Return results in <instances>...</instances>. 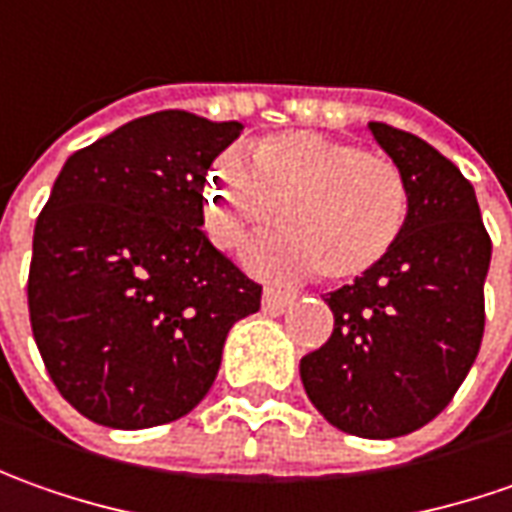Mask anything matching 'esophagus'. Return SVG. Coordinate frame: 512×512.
Instances as JSON below:
<instances>
[{
  "label": "esophagus",
  "instance_id": "esophagus-1",
  "mask_svg": "<svg viewBox=\"0 0 512 512\" xmlns=\"http://www.w3.org/2000/svg\"><path fill=\"white\" fill-rule=\"evenodd\" d=\"M291 303H294L291 294H283V291L277 289L263 291V314H269V317H280L283 311L289 309Z\"/></svg>",
  "mask_w": 512,
  "mask_h": 512
}]
</instances>
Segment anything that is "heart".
<instances>
[{
  "label": "heart",
  "instance_id": "heart-1",
  "mask_svg": "<svg viewBox=\"0 0 512 512\" xmlns=\"http://www.w3.org/2000/svg\"><path fill=\"white\" fill-rule=\"evenodd\" d=\"M408 209V181L394 161L314 130L229 150L206 186V221L223 246L279 229L290 215L289 230L246 249L249 266L274 277L368 274L394 252Z\"/></svg>",
  "mask_w": 512,
  "mask_h": 512
}]
</instances>
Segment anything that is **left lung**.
Segmentation results:
<instances>
[{
    "mask_svg": "<svg viewBox=\"0 0 512 512\" xmlns=\"http://www.w3.org/2000/svg\"><path fill=\"white\" fill-rule=\"evenodd\" d=\"M368 133L408 181V223L377 269L328 294L334 331L300 360V379L334 428L394 439L442 414L476 362L490 235L453 161L382 121Z\"/></svg>",
    "mask_w": 512,
    "mask_h": 512,
    "instance_id": "left-lung-1",
    "label": "left lung"
}]
</instances>
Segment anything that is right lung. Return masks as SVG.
<instances>
[{
	"label": "right lung",
	"mask_w": 512,
	"mask_h": 512,
	"mask_svg": "<svg viewBox=\"0 0 512 512\" xmlns=\"http://www.w3.org/2000/svg\"><path fill=\"white\" fill-rule=\"evenodd\" d=\"M240 121L141 115L64 161L33 232L30 326L81 416L141 431L186 416L260 286L201 232L203 186Z\"/></svg>",
	"instance_id": "right-lung-1"
}]
</instances>
